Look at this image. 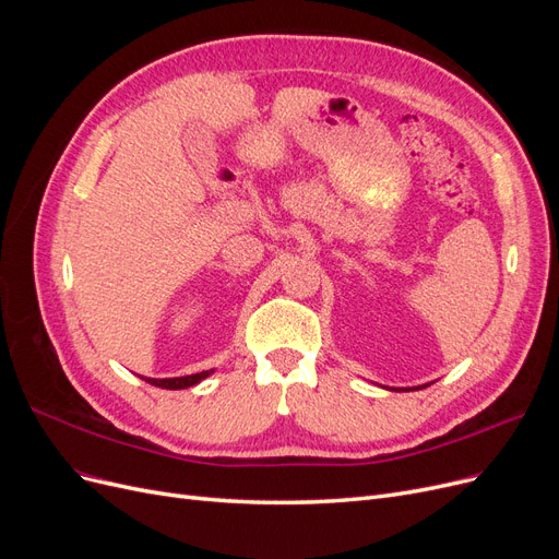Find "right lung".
Masks as SVG:
<instances>
[{"label": "right lung", "instance_id": "add662e5", "mask_svg": "<svg viewBox=\"0 0 559 559\" xmlns=\"http://www.w3.org/2000/svg\"><path fill=\"white\" fill-rule=\"evenodd\" d=\"M212 370H202V373L195 376H183V378H165V380H156V378H148L146 382L154 384V386H163V389H186V386H193L200 380H205Z\"/></svg>", "mask_w": 559, "mask_h": 559}]
</instances>
